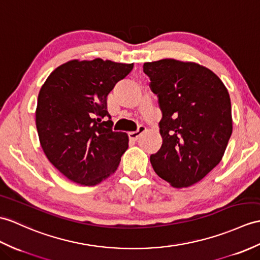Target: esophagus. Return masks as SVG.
Instances as JSON below:
<instances>
[{"instance_id": "1", "label": "esophagus", "mask_w": 260, "mask_h": 260, "mask_svg": "<svg viewBox=\"0 0 260 260\" xmlns=\"http://www.w3.org/2000/svg\"><path fill=\"white\" fill-rule=\"evenodd\" d=\"M145 131H146V127H145V126H143V125L138 126V129H137L136 132H129V133H128V137H129V140H131V141H133V142L137 141V140H138V137H140Z\"/></svg>"}]
</instances>
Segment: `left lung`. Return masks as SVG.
I'll use <instances>...</instances> for the list:
<instances>
[{
  "label": "left lung",
  "instance_id": "left-lung-1",
  "mask_svg": "<svg viewBox=\"0 0 260 260\" xmlns=\"http://www.w3.org/2000/svg\"><path fill=\"white\" fill-rule=\"evenodd\" d=\"M161 111V147L150 155L155 173L172 186L196 184L219 164L233 132L224 83L204 66L165 58L144 63Z\"/></svg>",
  "mask_w": 260,
  "mask_h": 260
}]
</instances>
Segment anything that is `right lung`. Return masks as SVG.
I'll use <instances>...</instances> for the list:
<instances>
[{
	"mask_svg": "<svg viewBox=\"0 0 260 260\" xmlns=\"http://www.w3.org/2000/svg\"><path fill=\"white\" fill-rule=\"evenodd\" d=\"M133 66L74 59L54 70L42 86L35 113L41 146L72 182L94 186L117 170L128 136L113 131L107 96Z\"/></svg>",
	"mask_w": 260,
	"mask_h": 260,
	"instance_id": "obj_1",
	"label": "right lung"
}]
</instances>
